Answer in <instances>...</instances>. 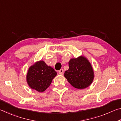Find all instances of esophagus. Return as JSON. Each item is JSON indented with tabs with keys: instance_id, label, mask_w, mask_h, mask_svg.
Instances as JSON below:
<instances>
[{
	"instance_id": "obj_1",
	"label": "esophagus",
	"mask_w": 121,
	"mask_h": 121,
	"mask_svg": "<svg viewBox=\"0 0 121 121\" xmlns=\"http://www.w3.org/2000/svg\"><path fill=\"white\" fill-rule=\"evenodd\" d=\"M59 74H61V75H63V73H64V70H63V69H61L60 70H59Z\"/></svg>"
}]
</instances>
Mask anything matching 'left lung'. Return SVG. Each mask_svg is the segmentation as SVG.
I'll list each match as a JSON object with an SVG mask.
<instances>
[{"label": "left lung", "instance_id": "obj_1", "mask_svg": "<svg viewBox=\"0 0 121 121\" xmlns=\"http://www.w3.org/2000/svg\"><path fill=\"white\" fill-rule=\"evenodd\" d=\"M93 74L91 63L84 57L79 56L69 61V69L65 71L64 75L73 86L83 89L92 83Z\"/></svg>", "mask_w": 121, "mask_h": 121}]
</instances>
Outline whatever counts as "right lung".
<instances>
[{
    "mask_svg": "<svg viewBox=\"0 0 121 121\" xmlns=\"http://www.w3.org/2000/svg\"><path fill=\"white\" fill-rule=\"evenodd\" d=\"M56 75L54 69L47 65L43 61H40L29 69L26 81L31 89L42 92L49 87Z\"/></svg>",
    "mask_w": 121,
    "mask_h": 121,
    "instance_id": "add662e5",
    "label": "right lung"
}]
</instances>
